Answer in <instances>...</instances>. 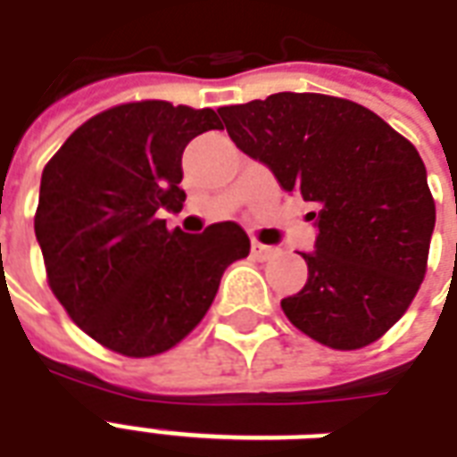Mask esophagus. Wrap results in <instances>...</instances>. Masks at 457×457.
Segmentation results:
<instances>
[{
  "label": "esophagus",
  "mask_w": 457,
  "mask_h": 457,
  "mask_svg": "<svg viewBox=\"0 0 457 457\" xmlns=\"http://www.w3.org/2000/svg\"><path fill=\"white\" fill-rule=\"evenodd\" d=\"M274 252H277V249L269 247V245H262V242H257V239L252 242V257L254 259H262V262H264V259L271 257Z\"/></svg>",
  "instance_id": "esophagus-1"
}]
</instances>
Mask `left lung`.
Wrapping results in <instances>:
<instances>
[{
    "label": "left lung",
    "instance_id": "8db88e82",
    "mask_svg": "<svg viewBox=\"0 0 457 457\" xmlns=\"http://www.w3.org/2000/svg\"><path fill=\"white\" fill-rule=\"evenodd\" d=\"M229 139L313 203L316 252L303 288L281 301L294 326L360 350L406 313L428 267L436 203L411 141L362 104L277 93L218 110Z\"/></svg>",
    "mask_w": 457,
    "mask_h": 457
}]
</instances>
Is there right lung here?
<instances>
[{
    "label": "right lung",
    "instance_id": "obj_1",
    "mask_svg": "<svg viewBox=\"0 0 457 457\" xmlns=\"http://www.w3.org/2000/svg\"><path fill=\"white\" fill-rule=\"evenodd\" d=\"M222 129L212 110L124 103L65 139L41 176L34 215L46 278L75 326L124 357L176 347L208 313L225 269L249 254L237 222L169 229L186 193L190 139Z\"/></svg>",
    "mask_w": 457,
    "mask_h": 457
}]
</instances>
